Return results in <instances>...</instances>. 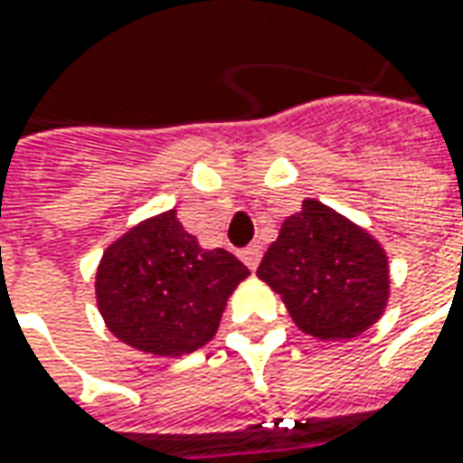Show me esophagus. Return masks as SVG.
<instances>
[{
  "mask_svg": "<svg viewBox=\"0 0 463 463\" xmlns=\"http://www.w3.org/2000/svg\"><path fill=\"white\" fill-rule=\"evenodd\" d=\"M241 258H242V263L248 265L250 270H255L258 263H260V248H258V245H253V248H245V250L241 253Z\"/></svg>",
  "mask_w": 463,
  "mask_h": 463,
  "instance_id": "34e87169",
  "label": "esophagus"
}]
</instances>
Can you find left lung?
I'll return each instance as SVG.
<instances>
[{
    "mask_svg": "<svg viewBox=\"0 0 463 463\" xmlns=\"http://www.w3.org/2000/svg\"><path fill=\"white\" fill-rule=\"evenodd\" d=\"M300 331L321 341L355 338L389 303V258L381 242L318 200L286 218L258 265Z\"/></svg>",
    "mask_w": 463,
    "mask_h": 463,
    "instance_id": "1",
    "label": "left lung"
}]
</instances>
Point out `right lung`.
Returning a JSON list of instances; mask_svg holds the SVG:
<instances>
[{"label":"right lung","mask_w":463,"mask_h":463,"mask_svg":"<svg viewBox=\"0 0 463 463\" xmlns=\"http://www.w3.org/2000/svg\"><path fill=\"white\" fill-rule=\"evenodd\" d=\"M250 270L203 248L177 210L137 222L97 265V308L112 335L153 355H185L215 335L232 290Z\"/></svg>","instance_id":"right-lung-1"}]
</instances>
